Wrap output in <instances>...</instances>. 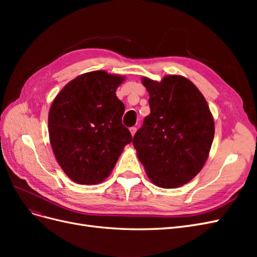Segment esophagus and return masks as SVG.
<instances>
[{"label": "esophagus", "instance_id": "obj_1", "mask_svg": "<svg viewBox=\"0 0 257 257\" xmlns=\"http://www.w3.org/2000/svg\"><path fill=\"white\" fill-rule=\"evenodd\" d=\"M136 131H137V128H136V127H131V128H130V132H131V134H132V136H134V135H135V133H136Z\"/></svg>", "mask_w": 257, "mask_h": 257}]
</instances>
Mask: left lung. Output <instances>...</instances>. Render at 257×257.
<instances>
[{
  "instance_id": "1",
  "label": "left lung",
  "mask_w": 257,
  "mask_h": 257,
  "mask_svg": "<svg viewBox=\"0 0 257 257\" xmlns=\"http://www.w3.org/2000/svg\"><path fill=\"white\" fill-rule=\"evenodd\" d=\"M142 81L151 112L133 138L137 157L155 185L178 188L205 165L214 137L212 114L200 91L182 76Z\"/></svg>"
}]
</instances>
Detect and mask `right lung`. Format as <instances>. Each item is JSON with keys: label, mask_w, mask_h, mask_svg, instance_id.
I'll use <instances>...</instances> for the list:
<instances>
[{"label": "right lung", "mask_w": 257, "mask_h": 257, "mask_svg": "<svg viewBox=\"0 0 257 257\" xmlns=\"http://www.w3.org/2000/svg\"><path fill=\"white\" fill-rule=\"evenodd\" d=\"M124 77L85 73L54 98L48 115L52 150L63 172L79 184H96L110 175L132 142L122 124L124 104L115 90Z\"/></svg>", "instance_id": "add662e5"}]
</instances>
